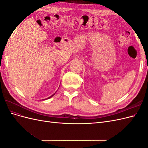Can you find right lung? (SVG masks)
Listing matches in <instances>:
<instances>
[{
    "instance_id": "add662e5",
    "label": "right lung",
    "mask_w": 148,
    "mask_h": 148,
    "mask_svg": "<svg viewBox=\"0 0 148 148\" xmlns=\"http://www.w3.org/2000/svg\"><path fill=\"white\" fill-rule=\"evenodd\" d=\"M56 92H55V93H54V94H53V95H52V96H50V97H47V99H49V98H51V97H52V96H53V95H55V94H56ZM46 99H45V100H46ZM42 100H44V99H42Z\"/></svg>"
}]
</instances>
